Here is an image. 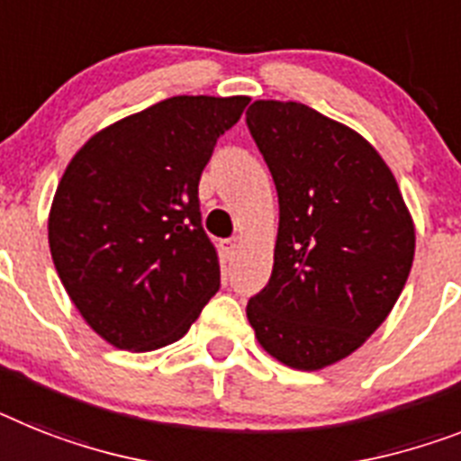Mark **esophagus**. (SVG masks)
Here are the masks:
<instances>
[{"mask_svg": "<svg viewBox=\"0 0 461 461\" xmlns=\"http://www.w3.org/2000/svg\"><path fill=\"white\" fill-rule=\"evenodd\" d=\"M239 239H224L222 243H220V249H222V253L227 255V258H234V253H237L239 249Z\"/></svg>", "mask_w": 461, "mask_h": 461, "instance_id": "34e87169", "label": "esophagus"}]
</instances>
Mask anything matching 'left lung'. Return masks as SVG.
<instances>
[{"label":"left lung","mask_w":461,"mask_h":461,"mask_svg":"<svg viewBox=\"0 0 461 461\" xmlns=\"http://www.w3.org/2000/svg\"><path fill=\"white\" fill-rule=\"evenodd\" d=\"M246 123L278 194L272 276L246 314L267 354L321 370L389 316L415 224L384 158L349 126L293 100H255Z\"/></svg>","instance_id":"8db88e82"}]
</instances>
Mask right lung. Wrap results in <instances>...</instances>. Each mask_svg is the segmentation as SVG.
I'll return each instance as SVG.
<instances>
[{
  "instance_id": "1",
  "label": "right lung",
  "mask_w": 461,
  "mask_h": 461,
  "mask_svg": "<svg viewBox=\"0 0 461 461\" xmlns=\"http://www.w3.org/2000/svg\"><path fill=\"white\" fill-rule=\"evenodd\" d=\"M249 95H176L98 131L65 168L51 212L56 272L117 349L176 342L220 288L199 180Z\"/></svg>"
}]
</instances>
